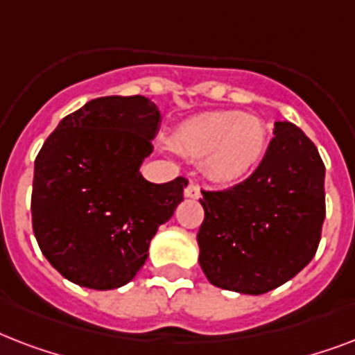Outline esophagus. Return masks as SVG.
Masks as SVG:
<instances>
[{
	"label": "esophagus",
	"instance_id": "obj_1",
	"mask_svg": "<svg viewBox=\"0 0 355 355\" xmlns=\"http://www.w3.org/2000/svg\"><path fill=\"white\" fill-rule=\"evenodd\" d=\"M186 197H188V199H199L200 197V188L199 186H197V184H189L188 188H186Z\"/></svg>",
	"mask_w": 355,
	"mask_h": 355
}]
</instances>
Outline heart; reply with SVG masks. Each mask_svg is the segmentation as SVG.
<instances>
[{"instance_id":"b5f03b06","label":"heart","mask_w":355,"mask_h":355,"mask_svg":"<svg viewBox=\"0 0 355 355\" xmlns=\"http://www.w3.org/2000/svg\"><path fill=\"white\" fill-rule=\"evenodd\" d=\"M175 141L188 155L206 156V167L216 180L236 182L261 160L267 147V128L250 114L206 112L184 123Z\"/></svg>"}]
</instances>
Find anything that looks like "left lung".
Wrapping results in <instances>:
<instances>
[{
  "instance_id": "1",
  "label": "left lung",
  "mask_w": 355,
  "mask_h": 355,
  "mask_svg": "<svg viewBox=\"0 0 355 355\" xmlns=\"http://www.w3.org/2000/svg\"><path fill=\"white\" fill-rule=\"evenodd\" d=\"M324 164L289 121L275 123L263 160L243 182L205 191L199 263L216 287L263 295L313 259L326 216Z\"/></svg>"
}]
</instances>
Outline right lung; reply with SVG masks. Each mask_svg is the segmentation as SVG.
Returning a JSON list of instances; mask_svg holds the SVG:
<instances>
[{"instance_id":"1","label":"right lung","mask_w":355,"mask_h":355,"mask_svg":"<svg viewBox=\"0 0 355 355\" xmlns=\"http://www.w3.org/2000/svg\"><path fill=\"white\" fill-rule=\"evenodd\" d=\"M158 128L160 112L147 97H99L66 116L42 145L33 230L69 282L99 291L128 284L184 200L188 178L153 184L139 173Z\"/></svg>"}]
</instances>
